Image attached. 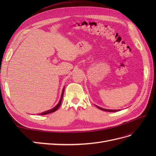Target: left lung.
<instances>
[{
    "label": "left lung",
    "instance_id": "left-lung-1",
    "mask_svg": "<svg viewBox=\"0 0 156 156\" xmlns=\"http://www.w3.org/2000/svg\"><path fill=\"white\" fill-rule=\"evenodd\" d=\"M98 108H100V109L102 110V111H107V112H116V111H119L120 110H111V109H105V108H103L101 107H100L98 106H96Z\"/></svg>",
    "mask_w": 156,
    "mask_h": 156
}]
</instances>
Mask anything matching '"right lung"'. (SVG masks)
<instances>
[{"label": "right lung", "mask_w": 156, "mask_h": 156, "mask_svg": "<svg viewBox=\"0 0 156 156\" xmlns=\"http://www.w3.org/2000/svg\"><path fill=\"white\" fill-rule=\"evenodd\" d=\"M64 88H63V90H62V95H61L60 100V101H59V102H58V103L57 105H56L54 108H51V109H50L49 111H47L45 112H41V113H40L39 115H47V114H49V113H51V112H55V111H56V110H57L58 108H59V107L60 106V105H61V102H62V99L63 95H64Z\"/></svg>", "instance_id": "obj_1"}]
</instances>
